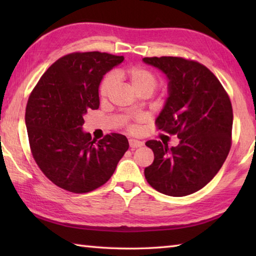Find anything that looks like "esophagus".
Here are the masks:
<instances>
[{"label":"esophagus","instance_id":"esophagus-1","mask_svg":"<svg viewBox=\"0 0 256 256\" xmlns=\"http://www.w3.org/2000/svg\"><path fill=\"white\" fill-rule=\"evenodd\" d=\"M128 144H130V148H131V149L141 148V146H144V142H141V141H138V140H134V138H130Z\"/></svg>","mask_w":256,"mask_h":256}]
</instances>
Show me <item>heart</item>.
Returning a JSON list of instances; mask_svg holds the SVG:
<instances>
[{"mask_svg":"<svg viewBox=\"0 0 256 256\" xmlns=\"http://www.w3.org/2000/svg\"><path fill=\"white\" fill-rule=\"evenodd\" d=\"M116 78H123L128 79L132 88L138 94L142 92H152L158 86V76L154 72L144 66H131L126 68H122L115 73ZM115 76L112 74L106 76L100 82L99 86V96L100 98H106L112 92V88L115 86ZM128 128L130 131H133L134 128L132 125L128 124Z\"/></svg>","mask_w":256,"mask_h":256,"instance_id":"obj_1","label":"heart"}]
</instances>
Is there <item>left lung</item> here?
Wrapping results in <instances>:
<instances>
[{
  "label": "left lung",
  "instance_id": "1",
  "mask_svg": "<svg viewBox=\"0 0 256 256\" xmlns=\"http://www.w3.org/2000/svg\"><path fill=\"white\" fill-rule=\"evenodd\" d=\"M144 62L167 76L166 105L156 120L157 130L177 136L180 144L149 140L154 162L146 180L158 192L185 196L209 183L232 146V107L226 90L203 64L176 56L144 58Z\"/></svg>",
  "mask_w": 256,
  "mask_h": 256
}]
</instances>
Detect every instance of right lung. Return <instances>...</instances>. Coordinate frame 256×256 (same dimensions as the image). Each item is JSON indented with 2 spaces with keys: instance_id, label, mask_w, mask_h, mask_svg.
<instances>
[{
  "instance_id": "obj_1",
  "label": "right lung",
  "mask_w": 256,
  "mask_h": 256,
  "mask_svg": "<svg viewBox=\"0 0 256 256\" xmlns=\"http://www.w3.org/2000/svg\"><path fill=\"white\" fill-rule=\"evenodd\" d=\"M123 56L74 52L54 62L28 98L26 125L34 162L52 183L72 193L100 188L114 174L128 141L118 133L102 140L82 131L84 115L99 108L104 74Z\"/></svg>"
}]
</instances>
